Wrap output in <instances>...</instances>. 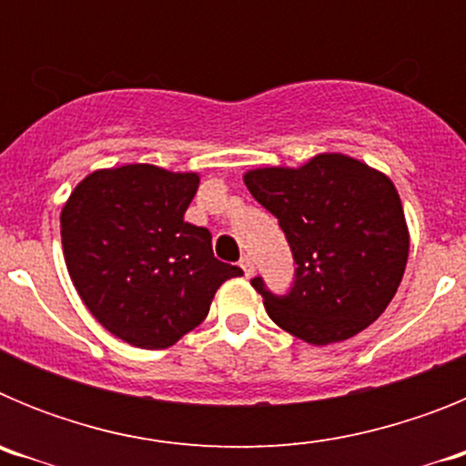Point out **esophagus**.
I'll return each instance as SVG.
<instances>
[{
	"mask_svg": "<svg viewBox=\"0 0 466 466\" xmlns=\"http://www.w3.org/2000/svg\"><path fill=\"white\" fill-rule=\"evenodd\" d=\"M240 268L245 270V275H247V278H249V275L254 273V261H252V257H242V258H240Z\"/></svg>",
	"mask_w": 466,
	"mask_h": 466,
	"instance_id": "34e87169",
	"label": "esophagus"
}]
</instances>
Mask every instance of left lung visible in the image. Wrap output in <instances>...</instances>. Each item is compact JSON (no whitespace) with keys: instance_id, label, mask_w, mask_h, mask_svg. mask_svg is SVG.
<instances>
[{"instance_id":"obj_1","label":"left lung","mask_w":466,"mask_h":466,"mask_svg":"<svg viewBox=\"0 0 466 466\" xmlns=\"http://www.w3.org/2000/svg\"><path fill=\"white\" fill-rule=\"evenodd\" d=\"M247 188L279 219L296 261L289 296L252 287L268 317L310 345L340 343L385 312L409 261V224L385 172L345 154L254 167Z\"/></svg>"}]
</instances>
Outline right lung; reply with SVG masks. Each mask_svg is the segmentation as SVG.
I'll return each instance as SVG.
<instances>
[{"mask_svg":"<svg viewBox=\"0 0 466 466\" xmlns=\"http://www.w3.org/2000/svg\"><path fill=\"white\" fill-rule=\"evenodd\" d=\"M198 172L151 163L86 175L60 212L69 278L109 333L166 350L208 317L221 284L242 270L212 254V236L184 221Z\"/></svg>","mask_w":466,"mask_h":466,"instance_id":"right-lung-1","label":"right lung"}]
</instances>
